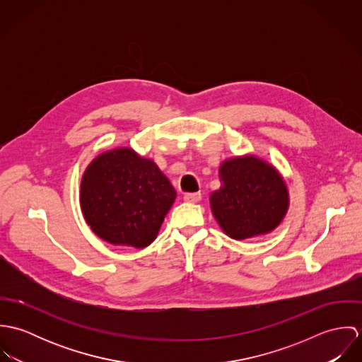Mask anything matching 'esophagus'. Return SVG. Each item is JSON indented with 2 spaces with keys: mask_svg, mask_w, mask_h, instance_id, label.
Wrapping results in <instances>:
<instances>
[{
  "mask_svg": "<svg viewBox=\"0 0 362 362\" xmlns=\"http://www.w3.org/2000/svg\"><path fill=\"white\" fill-rule=\"evenodd\" d=\"M201 199H202V195H201L199 192L187 194V195L184 197V201H185V202H189V204H198Z\"/></svg>",
  "mask_w": 362,
  "mask_h": 362,
  "instance_id": "34e87169",
  "label": "esophagus"
}]
</instances>
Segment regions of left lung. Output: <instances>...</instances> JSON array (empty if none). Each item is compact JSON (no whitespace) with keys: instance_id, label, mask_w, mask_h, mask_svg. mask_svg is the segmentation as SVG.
<instances>
[{"instance_id":"1","label":"left lung","mask_w":362,"mask_h":362,"mask_svg":"<svg viewBox=\"0 0 362 362\" xmlns=\"http://www.w3.org/2000/svg\"><path fill=\"white\" fill-rule=\"evenodd\" d=\"M220 188L210 194L211 213L230 238L266 235L280 226L288 207L287 184L279 170L258 156H235L218 167Z\"/></svg>"}]
</instances>
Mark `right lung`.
<instances>
[{"mask_svg":"<svg viewBox=\"0 0 362 362\" xmlns=\"http://www.w3.org/2000/svg\"><path fill=\"white\" fill-rule=\"evenodd\" d=\"M175 198V189L155 161L132 148L96 156L81 180L82 214L92 231L112 245H151Z\"/></svg>","mask_w":362,"mask_h":362,"instance_id":"obj_1","label":"right lung"}]
</instances>
